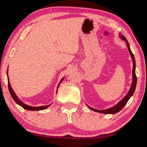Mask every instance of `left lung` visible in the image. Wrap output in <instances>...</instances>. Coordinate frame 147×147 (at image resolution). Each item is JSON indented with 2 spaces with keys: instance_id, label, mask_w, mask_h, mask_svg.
<instances>
[{
  "instance_id": "obj_1",
  "label": "left lung",
  "mask_w": 147,
  "mask_h": 147,
  "mask_svg": "<svg viewBox=\"0 0 147 147\" xmlns=\"http://www.w3.org/2000/svg\"><path fill=\"white\" fill-rule=\"evenodd\" d=\"M121 38L122 39L125 40L126 41V42H127V48L128 49V51H129V52L130 53L131 57H132V61H133L132 86H131L130 90H129V92H128V93L127 94V96H126L124 97V98H123L119 102H118V103L116 105H115V107H112V108H110V109H109L104 110H98L94 109H93V108H91V107H88L90 109L92 110H93V111L97 112H99V113H102V114H116V113H117L118 112H119L120 110H121L125 106V105L127 103L128 100H129V99L132 96V95L134 94V91H135V89H136V84H137V78H136V71H135V69H136L135 58H134V54L132 52V51H131V50H130V45H129V44H128L127 40L126 39V38L123 35L121 36Z\"/></svg>"
}]
</instances>
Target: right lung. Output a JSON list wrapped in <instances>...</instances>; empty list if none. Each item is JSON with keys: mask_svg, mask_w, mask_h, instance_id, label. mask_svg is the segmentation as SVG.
Masks as SVG:
<instances>
[{"mask_svg": "<svg viewBox=\"0 0 147 147\" xmlns=\"http://www.w3.org/2000/svg\"><path fill=\"white\" fill-rule=\"evenodd\" d=\"M7 79H8V78H7ZM63 78L61 79V81H60V83H59V84H60L62 81H63ZM8 83H7V84H8V89H9V93L10 94H11V96L12 97V98L13 99L14 101H15V102H16L17 104L19 105L20 106H21L23 109H24L26 110H45L46 109H47V108L50 106V105H47V106H42V107H30V106H28V105H25L24 103H23V102H22L21 101H20V100L18 99V97H17L16 95H15V94L14 93L13 90L11 87V85H10L9 84V79H8ZM58 85V86H59ZM58 88V87H57Z\"/></svg>", "mask_w": 147, "mask_h": 147, "instance_id": "add662e5", "label": "right lung"}]
</instances>
